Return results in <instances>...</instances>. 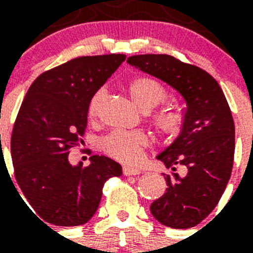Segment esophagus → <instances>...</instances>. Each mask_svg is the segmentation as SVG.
Returning <instances> with one entry per match:
<instances>
[{
	"instance_id": "esophagus-1",
	"label": "esophagus",
	"mask_w": 253,
	"mask_h": 253,
	"mask_svg": "<svg viewBox=\"0 0 253 253\" xmlns=\"http://www.w3.org/2000/svg\"><path fill=\"white\" fill-rule=\"evenodd\" d=\"M142 170L138 168H131V167H123V174L125 176H136V174H140Z\"/></svg>"
}]
</instances>
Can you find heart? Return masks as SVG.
<instances>
[{
    "mask_svg": "<svg viewBox=\"0 0 253 253\" xmlns=\"http://www.w3.org/2000/svg\"><path fill=\"white\" fill-rule=\"evenodd\" d=\"M128 93L135 105L142 110L150 111L166 98V90L158 81L147 76H138L131 79L127 85ZM105 90L99 89L89 101L87 113L91 118L97 115L99 105L102 102ZM155 126L163 134L176 135L180 131L181 117L174 111H162L154 118ZM150 138L143 131L115 130L102 140V150L109 156L127 164H134L142 156V151L148 146Z\"/></svg>",
    "mask_w": 253,
    "mask_h": 253,
    "instance_id": "b5f03b06",
    "label": "heart"
}]
</instances>
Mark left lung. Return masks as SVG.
<instances>
[{
	"instance_id": "left-lung-1",
	"label": "left lung",
	"mask_w": 253,
	"mask_h": 253,
	"mask_svg": "<svg viewBox=\"0 0 253 253\" xmlns=\"http://www.w3.org/2000/svg\"><path fill=\"white\" fill-rule=\"evenodd\" d=\"M127 63L174 89L184 101L180 135L156 156L167 192L151 204V214L172 228L194 227L214 210L231 177L235 126L227 99L215 79L169 55H136ZM184 167V174L175 168Z\"/></svg>"
}]
</instances>
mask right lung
Instances as JSON below:
<instances>
[{
    "mask_svg": "<svg viewBox=\"0 0 253 253\" xmlns=\"http://www.w3.org/2000/svg\"><path fill=\"white\" fill-rule=\"evenodd\" d=\"M125 59L77 57L42 73L26 93L10 143L14 173L31 208L53 226L86 223L105 182L122 174L121 164L102 155H93L87 167L72 166L68 155L84 136L89 101Z\"/></svg>",
    "mask_w": 253,
    "mask_h": 253,
    "instance_id": "add662e5",
    "label": "right lung"
}]
</instances>
